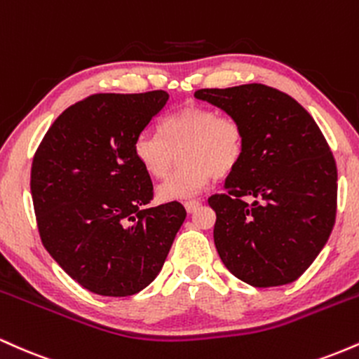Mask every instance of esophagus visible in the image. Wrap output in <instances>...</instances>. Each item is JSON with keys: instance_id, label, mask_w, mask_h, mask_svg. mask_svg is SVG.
<instances>
[{"instance_id": "34e87169", "label": "esophagus", "mask_w": 359, "mask_h": 359, "mask_svg": "<svg viewBox=\"0 0 359 359\" xmlns=\"http://www.w3.org/2000/svg\"><path fill=\"white\" fill-rule=\"evenodd\" d=\"M199 205H201L199 201H187V203H184V208H185V211H187L189 214L196 211V209L199 208Z\"/></svg>"}]
</instances>
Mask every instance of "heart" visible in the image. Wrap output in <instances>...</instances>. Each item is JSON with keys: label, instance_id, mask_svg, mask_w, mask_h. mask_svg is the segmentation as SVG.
Returning a JSON list of instances; mask_svg holds the SVG:
<instances>
[{"label": "heart", "instance_id": "b5f03b06", "mask_svg": "<svg viewBox=\"0 0 359 359\" xmlns=\"http://www.w3.org/2000/svg\"><path fill=\"white\" fill-rule=\"evenodd\" d=\"M160 133H140L133 151L143 170L156 179L167 174L179 151L180 165L156 187V197L165 203L196 196L214 175H229L245 151L241 123L208 106L187 104L168 114Z\"/></svg>", "mask_w": 359, "mask_h": 359}]
</instances>
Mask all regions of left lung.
<instances>
[{"label": "left lung", "mask_w": 359, "mask_h": 359, "mask_svg": "<svg viewBox=\"0 0 359 359\" xmlns=\"http://www.w3.org/2000/svg\"><path fill=\"white\" fill-rule=\"evenodd\" d=\"M194 96L245 130L240 165L224 192L208 201L221 262L253 287L294 282L334 226L337 170L327 142L297 101L269 86L199 89Z\"/></svg>", "instance_id": "1"}]
</instances>
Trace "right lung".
Listing matches in <instances>:
<instances>
[{
  "instance_id": "obj_1",
  "label": "right lung",
  "mask_w": 359,
  "mask_h": 359,
  "mask_svg": "<svg viewBox=\"0 0 359 359\" xmlns=\"http://www.w3.org/2000/svg\"><path fill=\"white\" fill-rule=\"evenodd\" d=\"M167 101L165 90L94 94L53 121L34 156L45 250L97 295L126 297L150 285L187 216L180 203L148 205L154 184L133 151Z\"/></svg>"
}]
</instances>
